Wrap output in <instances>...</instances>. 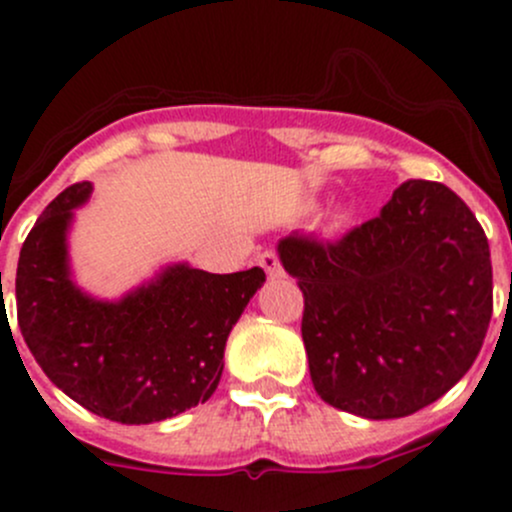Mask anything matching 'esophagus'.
Instances as JSON below:
<instances>
[{
  "instance_id": "1",
  "label": "esophagus",
  "mask_w": 512,
  "mask_h": 512,
  "mask_svg": "<svg viewBox=\"0 0 512 512\" xmlns=\"http://www.w3.org/2000/svg\"><path fill=\"white\" fill-rule=\"evenodd\" d=\"M260 267L262 270L267 272V277H270V280H280V277H285V270H282V262H280V257H277V252H262L260 255Z\"/></svg>"
}]
</instances>
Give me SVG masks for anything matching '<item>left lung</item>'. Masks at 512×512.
<instances>
[{
	"mask_svg": "<svg viewBox=\"0 0 512 512\" xmlns=\"http://www.w3.org/2000/svg\"><path fill=\"white\" fill-rule=\"evenodd\" d=\"M282 267L304 294L302 339L329 406L384 421L416 414L463 379L493 314L483 227L446 185L406 180L337 242L289 235Z\"/></svg>",
	"mask_w": 512,
	"mask_h": 512,
	"instance_id": "1",
	"label": "left lung"
}]
</instances>
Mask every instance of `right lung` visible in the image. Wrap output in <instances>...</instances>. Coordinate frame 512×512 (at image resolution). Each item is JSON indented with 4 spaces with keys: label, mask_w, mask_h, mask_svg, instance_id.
Segmentation results:
<instances>
[{
    "label": "right lung",
    "mask_w": 512,
    "mask_h": 512,
    "mask_svg": "<svg viewBox=\"0 0 512 512\" xmlns=\"http://www.w3.org/2000/svg\"><path fill=\"white\" fill-rule=\"evenodd\" d=\"M91 193L76 183L56 195L19 252L17 317L29 352L51 384L111 421L141 426L205 404L265 272L210 275L173 262L118 299L94 297L76 285L69 257L76 210Z\"/></svg>",
    "instance_id": "add662e5"
}]
</instances>
